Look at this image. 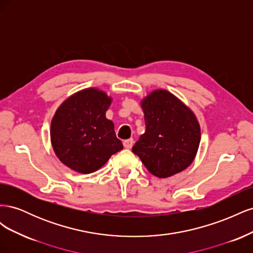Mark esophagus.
<instances>
[{
	"mask_svg": "<svg viewBox=\"0 0 253 253\" xmlns=\"http://www.w3.org/2000/svg\"><path fill=\"white\" fill-rule=\"evenodd\" d=\"M133 143H134L133 138H129V139H126L124 141V145L126 149H131L133 147Z\"/></svg>",
	"mask_w": 253,
	"mask_h": 253,
	"instance_id": "34e87169",
	"label": "esophagus"
}]
</instances>
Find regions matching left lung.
<instances>
[{
	"instance_id": "8db88e82",
	"label": "left lung",
	"mask_w": 253,
	"mask_h": 253,
	"mask_svg": "<svg viewBox=\"0 0 253 253\" xmlns=\"http://www.w3.org/2000/svg\"><path fill=\"white\" fill-rule=\"evenodd\" d=\"M145 132L132 151L148 171L167 178L193 163L201 142V126L195 114L170 91L159 88L143 97Z\"/></svg>"
}]
</instances>
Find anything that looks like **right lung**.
Returning <instances> with one entry per match:
<instances>
[{"instance_id":"right-lung-1","label":"right lung","mask_w":253,"mask_h":253,"mask_svg":"<svg viewBox=\"0 0 253 253\" xmlns=\"http://www.w3.org/2000/svg\"><path fill=\"white\" fill-rule=\"evenodd\" d=\"M113 99L88 87L71 95L59 105L50 124V142L59 160L71 170L93 173L124 149L113 121L105 113Z\"/></svg>"}]
</instances>
